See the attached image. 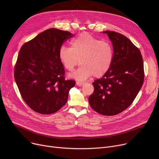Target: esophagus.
<instances>
[{"label": "esophagus", "mask_w": 159, "mask_h": 159, "mask_svg": "<svg viewBox=\"0 0 159 159\" xmlns=\"http://www.w3.org/2000/svg\"><path fill=\"white\" fill-rule=\"evenodd\" d=\"M76 84L78 85V86H79V87H82L83 85L84 84V83H83V82H80V81H77V82H76Z\"/></svg>", "instance_id": "1"}]
</instances>
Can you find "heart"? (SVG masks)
<instances>
[{
  "instance_id": "1",
  "label": "heart",
  "mask_w": 159,
  "mask_h": 159,
  "mask_svg": "<svg viewBox=\"0 0 159 159\" xmlns=\"http://www.w3.org/2000/svg\"><path fill=\"white\" fill-rule=\"evenodd\" d=\"M59 58L64 67L70 72L79 65L80 60L82 66L70 77L83 81L93 75L100 77L106 74L113 62V48L108 41L83 32L72 41L71 47H60Z\"/></svg>"
}]
</instances>
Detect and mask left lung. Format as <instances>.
<instances>
[{
	"instance_id": "8db88e82",
	"label": "left lung",
	"mask_w": 159,
	"mask_h": 159,
	"mask_svg": "<svg viewBox=\"0 0 159 159\" xmlns=\"http://www.w3.org/2000/svg\"><path fill=\"white\" fill-rule=\"evenodd\" d=\"M102 32L112 43L113 62L106 74L93 82L94 91L89 102L96 112L113 116L126 109L141 89L143 61L139 49L125 35L114 31Z\"/></svg>"
}]
</instances>
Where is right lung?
<instances>
[{
    "label": "right lung",
    "mask_w": 159,
    "mask_h": 159,
    "mask_svg": "<svg viewBox=\"0 0 159 159\" xmlns=\"http://www.w3.org/2000/svg\"><path fill=\"white\" fill-rule=\"evenodd\" d=\"M73 35L68 31L52 28L21 46L15 80L23 99L34 111L52 114L66 104L69 90L76 82L65 80L59 50Z\"/></svg>",
    "instance_id": "right-lung-1"
}]
</instances>
